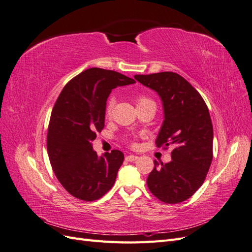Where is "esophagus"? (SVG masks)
<instances>
[{
	"mask_svg": "<svg viewBox=\"0 0 252 252\" xmlns=\"http://www.w3.org/2000/svg\"><path fill=\"white\" fill-rule=\"evenodd\" d=\"M138 158H139V157L133 156V155L127 156V157H126V161H128V162H134V161H136V159H138Z\"/></svg>",
	"mask_w": 252,
	"mask_h": 252,
	"instance_id": "34e87169",
	"label": "esophagus"
}]
</instances>
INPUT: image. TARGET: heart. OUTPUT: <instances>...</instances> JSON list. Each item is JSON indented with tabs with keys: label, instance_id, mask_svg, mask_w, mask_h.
I'll return each mask as SVG.
<instances>
[{
	"label": "heart",
	"instance_id": "heart-1",
	"mask_svg": "<svg viewBox=\"0 0 252 252\" xmlns=\"http://www.w3.org/2000/svg\"><path fill=\"white\" fill-rule=\"evenodd\" d=\"M150 102H152V101L149 100V98L145 97V96H140V97H138V100H136V105H141V104H145V103H150ZM114 104H116V98H114V97L109 98V101L107 103V106H106V114H107V116H110V114H111V111H112V108H113Z\"/></svg>",
	"mask_w": 252,
	"mask_h": 252
}]
</instances>
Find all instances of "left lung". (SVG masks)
I'll use <instances>...</instances> for the list:
<instances>
[{
	"label": "left lung",
	"instance_id": "left-lung-1",
	"mask_svg": "<svg viewBox=\"0 0 252 252\" xmlns=\"http://www.w3.org/2000/svg\"><path fill=\"white\" fill-rule=\"evenodd\" d=\"M134 79L161 97L164 121L158 147L171 146L169 163L159 165L147 178L151 193L167 204L189 199L205 181L212 161L213 129L203 97L180 74L165 71L135 74Z\"/></svg>",
	"mask_w": 252,
	"mask_h": 252
}]
</instances>
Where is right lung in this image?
Instances as JSON below:
<instances>
[{
	"label": "right lung",
	"mask_w": 252,
	"mask_h": 252,
	"mask_svg": "<svg viewBox=\"0 0 252 252\" xmlns=\"http://www.w3.org/2000/svg\"><path fill=\"white\" fill-rule=\"evenodd\" d=\"M134 83L117 71L89 68L61 91L51 112L47 150L59 182L77 199H100L116 182L123 152L114 149L98 157L91 143L104 128L111 90Z\"/></svg>",
	"instance_id": "add662e5"
}]
</instances>
